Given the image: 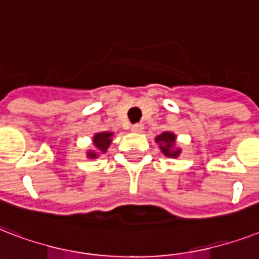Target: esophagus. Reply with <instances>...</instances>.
I'll return each instance as SVG.
<instances>
[{
  "label": "esophagus",
  "mask_w": 259,
  "mask_h": 259,
  "mask_svg": "<svg viewBox=\"0 0 259 259\" xmlns=\"http://www.w3.org/2000/svg\"><path fill=\"white\" fill-rule=\"evenodd\" d=\"M131 130L134 132H142L144 130V127H143V124H134V125H132L131 127Z\"/></svg>",
  "instance_id": "1"
}]
</instances>
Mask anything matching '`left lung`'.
<instances>
[{"label":"left lung","instance_id":"obj_1","mask_svg":"<svg viewBox=\"0 0 259 259\" xmlns=\"http://www.w3.org/2000/svg\"><path fill=\"white\" fill-rule=\"evenodd\" d=\"M177 136L174 132L165 131L155 136V142L161 148L162 154L167 158H178L181 154V147L177 144Z\"/></svg>","mask_w":259,"mask_h":259}]
</instances>
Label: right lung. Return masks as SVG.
Returning <instances> with one entry per match:
<instances>
[{
  "instance_id": "right-lung-1",
  "label": "right lung",
  "mask_w": 259,
  "mask_h": 259,
  "mask_svg": "<svg viewBox=\"0 0 259 259\" xmlns=\"http://www.w3.org/2000/svg\"><path fill=\"white\" fill-rule=\"evenodd\" d=\"M112 140H113V132H97L94 134L93 139H92V144L93 148H90L86 151V157L89 159H96L102 154H105L108 151V148L111 146Z\"/></svg>"
}]
</instances>
